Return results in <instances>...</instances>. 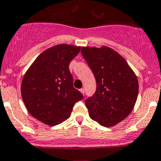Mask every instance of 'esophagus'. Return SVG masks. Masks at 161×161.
Returning <instances> with one entry per match:
<instances>
[{"mask_svg": "<svg viewBox=\"0 0 161 161\" xmlns=\"http://www.w3.org/2000/svg\"><path fill=\"white\" fill-rule=\"evenodd\" d=\"M79 91L81 92V93H82V94H84V92H85V90H84V89H80V90H79Z\"/></svg>", "mask_w": 161, "mask_h": 161, "instance_id": "obj_1", "label": "esophagus"}]
</instances>
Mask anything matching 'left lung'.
Masks as SVG:
<instances>
[{"instance_id":"8db88e82","label":"left lung","mask_w":161,"mask_h":161,"mask_svg":"<svg viewBox=\"0 0 161 161\" xmlns=\"http://www.w3.org/2000/svg\"><path fill=\"white\" fill-rule=\"evenodd\" d=\"M97 82L93 96L85 101L89 115L101 126L116 125L130 115L138 94L137 76L125 59L108 46L82 47Z\"/></svg>"}]
</instances>
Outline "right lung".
I'll list each match as a JSON object with an SVG mask.
<instances>
[{
    "label": "right lung",
    "instance_id": "right-lung-1",
    "mask_svg": "<svg viewBox=\"0 0 161 161\" xmlns=\"http://www.w3.org/2000/svg\"><path fill=\"white\" fill-rule=\"evenodd\" d=\"M80 46L60 44L42 53L25 73L21 95L29 113L49 126L60 124L70 117L72 108L83 98L73 87L69 64Z\"/></svg>",
    "mask_w": 161,
    "mask_h": 161
}]
</instances>
